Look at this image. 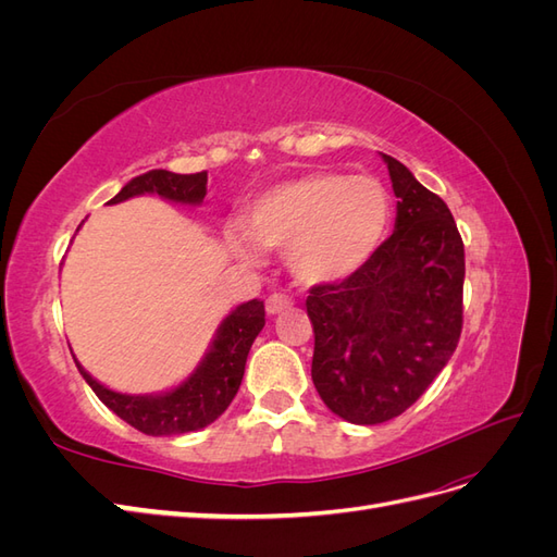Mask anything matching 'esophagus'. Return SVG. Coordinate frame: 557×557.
<instances>
[{
	"instance_id": "obj_1",
	"label": "esophagus",
	"mask_w": 557,
	"mask_h": 557,
	"mask_svg": "<svg viewBox=\"0 0 557 557\" xmlns=\"http://www.w3.org/2000/svg\"><path fill=\"white\" fill-rule=\"evenodd\" d=\"M290 307H293V299L281 295V293L269 295L267 301H264V309H267L269 315H276V313H281V311H285V309H290Z\"/></svg>"
}]
</instances>
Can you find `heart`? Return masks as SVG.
Here are the masks:
<instances>
[{"instance_id": "b5f03b06", "label": "heart", "mask_w": 557, "mask_h": 557, "mask_svg": "<svg viewBox=\"0 0 557 557\" xmlns=\"http://www.w3.org/2000/svg\"><path fill=\"white\" fill-rule=\"evenodd\" d=\"M385 188L367 176L313 172L262 193L246 213V230L230 225L234 256L258 262L262 248L288 250V267L309 285L352 276L376 256L391 230Z\"/></svg>"}]
</instances>
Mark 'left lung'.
I'll use <instances>...</instances> for the list:
<instances>
[{
    "label": "left lung",
    "mask_w": 557,
    "mask_h": 557,
    "mask_svg": "<svg viewBox=\"0 0 557 557\" xmlns=\"http://www.w3.org/2000/svg\"><path fill=\"white\" fill-rule=\"evenodd\" d=\"M397 197L395 232L360 272L311 288V379L352 425L407 411L450 360L462 332L465 246L440 195L383 156Z\"/></svg>",
    "instance_id": "1"
}]
</instances>
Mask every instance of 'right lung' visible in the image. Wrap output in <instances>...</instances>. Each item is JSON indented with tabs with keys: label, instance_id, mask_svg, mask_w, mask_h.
<instances>
[{
	"label": "right lung",
	"instance_id": "1",
	"mask_svg": "<svg viewBox=\"0 0 557 557\" xmlns=\"http://www.w3.org/2000/svg\"><path fill=\"white\" fill-rule=\"evenodd\" d=\"M158 195L166 201L183 207H199L207 195V172L199 174H174L166 170L146 172L125 183L121 193L107 205H121L125 199ZM264 327V305L260 299H250L232 309L223 323L218 325L213 339L199 360L195 372L178 385L162 393L129 395L117 393L92 379L74 356L81 376L92 387V393L102 404L129 423L150 436H176L197 432L211 425L221 416L230 401L237 395L248 350L256 336Z\"/></svg>",
	"mask_w": 557,
	"mask_h": 557
}]
</instances>
